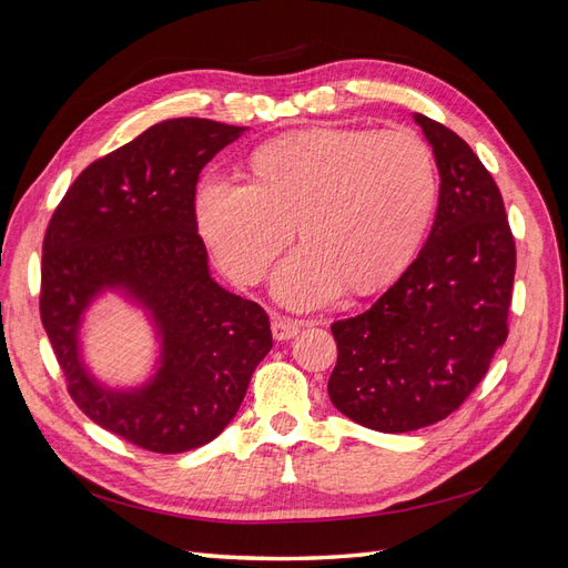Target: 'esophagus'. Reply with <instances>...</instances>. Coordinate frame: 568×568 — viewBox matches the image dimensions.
I'll list each match as a JSON object with an SVG mask.
<instances>
[{"label":"esophagus","instance_id":"34e87169","mask_svg":"<svg viewBox=\"0 0 568 568\" xmlns=\"http://www.w3.org/2000/svg\"><path fill=\"white\" fill-rule=\"evenodd\" d=\"M301 329V322H294L291 317H284V315H274L272 317V336L277 341H288L294 338Z\"/></svg>","mask_w":568,"mask_h":568}]
</instances>
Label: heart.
Wrapping results in <instances>:
<instances>
[{
  "instance_id": "obj_1",
  "label": "heart",
  "mask_w": 568,
  "mask_h": 568,
  "mask_svg": "<svg viewBox=\"0 0 568 568\" xmlns=\"http://www.w3.org/2000/svg\"><path fill=\"white\" fill-rule=\"evenodd\" d=\"M253 184L203 182L199 230L217 265L236 282H257L291 239L303 248L274 277L296 307L388 284L419 246L438 178L432 149L412 130L372 132L320 125L257 146Z\"/></svg>"
}]
</instances>
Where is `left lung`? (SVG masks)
<instances>
[{
  "label": "left lung",
  "instance_id": "obj_1",
  "mask_svg": "<svg viewBox=\"0 0 568 568\" xmlns=\"http://www.w3.org/2000/svg\"><path fill=\"white\" fill-rule=\"evenodd\" d=\"M440 192L424 248L369 311L332 324L329 398L382 434L417 432L469 398L509 326L517 248L503 194L471 146L415 113Z\"/></svg>",
  "mask_w": 568,
  "mask_h": 568
}]
</instances>
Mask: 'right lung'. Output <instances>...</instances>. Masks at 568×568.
I'll list each match as a JSON object with an SVG mask.
<instances>
[{"mask_svg": "<svg viewBox=\"0 0 568 568\" xmlns=\"http://www.w3.org/2000/svg\"><path fill=\"white\" fill-rule=\"evenodd\" d=\"M244 130L205 118L151 125L84 168L49 220L40 315L68 393L136 448L175 455L211 443L272 348L267 313L211 277L196 227L201 170ZM106 287L140 302L162 338V367L140 389L101 387L79 357L81 315Z\"/></svg>", "mask_w": 568, "mask_h": 568, "instance_id": "right-lung-1", "label": "right lung"}]
</instances>
